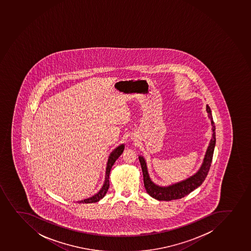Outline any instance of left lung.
Instances as JSON below:
<instances>
[{
	"instance_id": "left-lung-1",
	"label": "left lung",
	"mask_w": 251,
	"mask_h": 251,
	"mask_svg": "<svg viewBox=\"0 0 251 251\" xmlns=\"http://www.w3.org/2000/svg\"><path fill=\"white\" fill-rule=\"evenodd\" d=\"M206 112L208 113V118L210 119L211 123L212 135H211V139L209 146L206 149L202 164L194 175L186 178L184 181L172 184L170 186H158L151 181L144 157L143 156H138L142 171H143V181H144L146 191L152 198H155L157 201H167L172 200L181 199L182 197H186V195L193 192L195 189L199 187L202 184L203 181H205V177L210 170V164L213 157L214 149L216 146V127H215V123L211 114V110L208 105H206Z\"/></svg>"
}]
</instances>
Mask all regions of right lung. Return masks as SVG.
I'll return each mask as SVG.
<instances>
[{
	"mask_svg": "<svg viewBox=\"0 0 251 251\" xmlns=\"http://www.w3.org/2000/svg\"><path fill=\"white\" fill-rule=\"evenodd\" d=\"M124 150V144L119 145L118 148L114 149L110 155L108 156V162H107V167H106L105 172V180L103 182L102 187L100 189V191L94 195L93 197H89L87 199L82 200V201H78V203H95L98 202L99 201L102 199L105 196L106 193L108 192V187H109V174H110L111 168L114 164V162H116V160L119 158V156H121L123 151Z\"/></svg>",
	"mask_w": 251,
	"mask_h": 251,
	"instance_id": "right-lung-1",
	"label": "right lung"
}]
</instances>
